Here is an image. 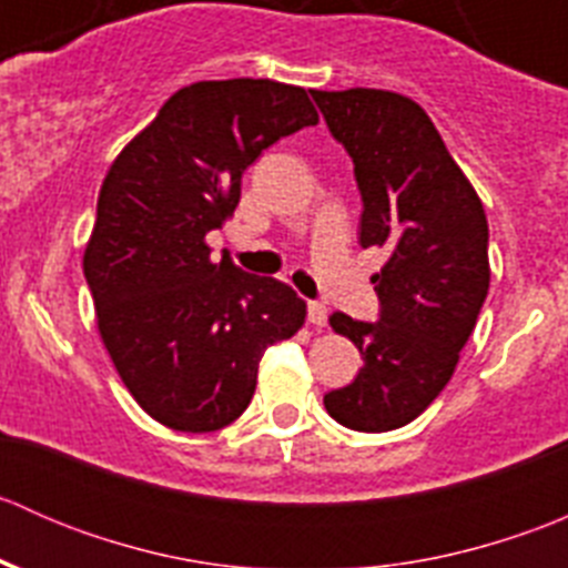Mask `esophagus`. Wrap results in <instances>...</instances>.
<instances>
[{"label":"esophagus","instance_id":"obj_1","mask_svg":"<svg viewBox=\"0 0 568 568\" xmlns=\"http://www.w3.org/2000/svg\"><path fill=\"white\" fill-rule=\"evenodd\" d=\"M326 318H329V313H326L324 302H307V321L313 326H324Z\"/></svg>","mask_w":568,"mask_h":568}]
</instances>
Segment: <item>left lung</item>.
Wrapping results in <instances>:
<instances>
[{"instance_id":"left-lung-1","label":"left lung","mask_w":568,"mask_h":568,"mask_svg":"<svg viewBox=\"0 0 568 568\" xmlns=\"http://www.w3.org/2000/svg\"><path fill=\"white\" fill-rule=\"evenodd\" d=\"M311 95L354 162L359 244L387 252L371 277L379 321L329 316L365 365L352 385L326 393L324 406L354 432H393L454 376L489 291V225L473 183L415 101L368 88Z\"/></svg>"}]
</instances>
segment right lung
I'll use <instances>...</instances> for the list:
<instances>
[{
    "label": "right lung",
    "instance_id": "add662e5",
    "mask_svg": "<svg viewBox=\"0 0 568 568\" xmlns=\"http://www.w3.org/2000/svg\"><path fill=\"white\" fill-rule=\"evenodd\" d=\"M318 112L272 79L194 82L120 151L101 183L84 280L101 341L136 404L186 434L250 406L257 363L305 324L291 285L211 261L205 236L236 211L244 170Z\"/></svg>",
    "mask_w": 568,
    "mask_h": 568
}]
</instances>
